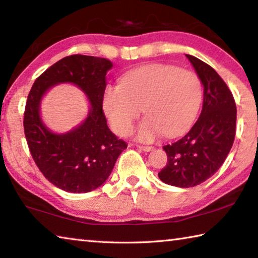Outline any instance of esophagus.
Listing matches in <instances>:
<instances>
[{"label": "esophagus", "instance_id": "34e87169", "mask_svg": "<svg viewBox=\"0 0 258 258\" xmlns=\"http://www.w3.org/2000/svg\"><path fill=\"white\" fill-rule=\"evenodd\" d=\"M138 148L140 150H143V151H151L154 149V147H150V146H138Z\"/></svg>", "mask_w": 258, "mask_h": 258}]
</instances>
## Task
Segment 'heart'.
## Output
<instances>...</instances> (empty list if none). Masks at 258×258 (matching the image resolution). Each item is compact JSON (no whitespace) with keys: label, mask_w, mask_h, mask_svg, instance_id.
<instances>
[{"label":"heart","mask_w":258,"mask_h":258,"mask_svg":"<svg viewBox=\"0 0 258 258\" xmlns=\"http://www.w3.org/2000/svg\"><path fill=\"white\" fill-rule=\"evenodd\" d=\"M203 102V84L197 74L171 64H149L130 72L121 84H108L102 108L112 130L119 135L131 132L143 110L137 137L145 142L160 134L175 137L189 130Z\"/></svg>","instance_id":"heart-1"}]
</instances>
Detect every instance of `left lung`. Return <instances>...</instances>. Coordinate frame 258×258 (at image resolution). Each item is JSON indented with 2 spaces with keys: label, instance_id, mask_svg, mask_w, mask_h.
Here are the masks:
<instances>
[{
  "label": "left lung",
  "instance_id": "1",
  "mask_svg": "<svg viewBox=\"0 0 258 258\" xmlns=\"http://www.w3.org/2000/svg\"><path fill=\"white\" fill-rule=\"evenodd\" d=\"M204 85L203 110L184 137L164 146L167 164L158 173L166 184L191 187L208 180L224 163L235 137L237 107L228 85L214 69L186 54Z\"/></svg>",
  "mask_w": 258,
  "mask_h": 258
}]
</instances>
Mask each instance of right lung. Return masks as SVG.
I'll list each match as a JSON object with an SVG mask.
<instances>
[{
    "instance_id": "obj_1",
    "label": "right lung",
    "mask_w": 258,
    "mask_h": 258,
    "mask_svg": "<svg viewBox=\"0 0 258 258\" xmlns=\"http://www.w3.org/2000/svg\"><path fill=\"white\" fill-rule=\"evenodd\" d=\"M112 63L104 58L74 54L59 60L36 78L24 113L29 152L47 181L59 189L84 194L97 189L110 175L127 143L109 130L102 110L106 75ZM59 82L77 85L90 100L85 123L64 135L52 134L39 117L40 99Z\"/></svg>"
}]
</instances>
